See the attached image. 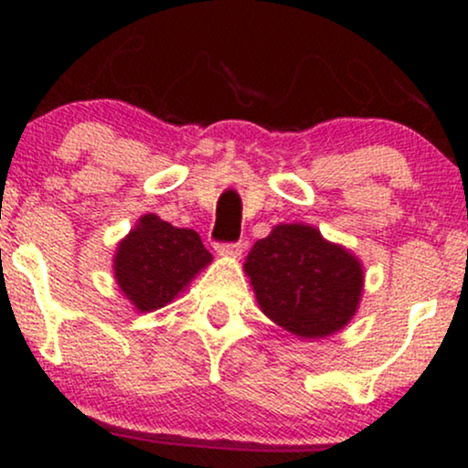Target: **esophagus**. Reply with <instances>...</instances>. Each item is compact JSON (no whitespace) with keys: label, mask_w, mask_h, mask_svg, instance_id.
Listing matches in <instances>:
<instances>
[{"label":"esophagus","mask_w":468,"mask_h":468,"mask_svg":"<svg viewBox=\"0 0 468 468\" xmlns=\"http://www.w3.org/2000/svg\"><path fill=\"white\" fill-rule=\"evenodd\" d=\"M241 250H244V244H241V241H235V244H229V246H219L218 249V252L222 257H239L241 255Z\"/></svg>","instance_id":"obj_1"}]
</instances>
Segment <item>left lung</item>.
<instances>
[{
	"label": "left lung",
	"instance_id": "obj_1",
	"mask_svg": "<svg viewBox=\"0 0 468 468\" xmlns=\"http://www.w3.org/2000/svg\"><path fill=\"white\" fill-rule=\"evenodd\" d=\"M244 272L261 313L303 341L341 332L361 305V260L310 224L272 227L252 244Z\"/></svg>",
	"mask_w": 468,
	"mask_h": 468
}]
</instances>
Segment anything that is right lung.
Segmentation results:
<instances>
[{"label": "right lung", "mask_w": 468, "mask_h": 468, "mask_svg": "<svg viewBox=\"0 0 468 468\" xmlns=\"http://www.w3.org/2000/svg\"><path fill=\"white\" fill-rule=\"evenodd\" d=\"M211 261L213 255L196 230L171 227L155 213H144L118 241L112 268L133 310L154 313L180 297Z\"/></svg>", "instance_id": "add662e5"}]
</instances>
